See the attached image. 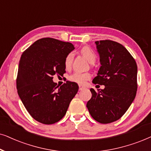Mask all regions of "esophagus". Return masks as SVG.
Returning <instances> with one entry per match:
<instances>
[{"instance_id": "obj_1", "label": "esophagus", "mask_w": 151, "mask_h": 151, "mask_svg": "<svg viewBox=\"0 0 151 151\" xmlns=\"http://www.w3.org/2000/svg\"><path fill=\"white\" fill-rule=\"evenodd\" d=\"M79 90H82L83 89H86V87H85V86H82V85H79Z\"/></svg>"}]
</instances>
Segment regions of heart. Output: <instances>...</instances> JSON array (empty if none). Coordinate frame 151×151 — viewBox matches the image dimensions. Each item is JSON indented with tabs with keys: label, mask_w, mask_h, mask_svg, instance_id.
<instances>
[{
	"label": "heart",
	"mask_w": 151,
	"mask_h": 151,
	"mask_svg": "<svg viewBox=\"0 0 151 151\" xmlns=\"http://www.w3.org/2000/svg\"><path fill=\"white\" fill-rule=\"evenodd\" d=\"M81 54L86 58L90 63H94L96 60V55L94 52L88 47H84L81 50ZM74 54L73 52H69L64 59V65L66 69H69L71 67L72 60H73ZM91 78V74L88 72H74L72 74L69 76V80L72 82L83 85L86 82L90 79Z\"/></svg>",
	"instance_id": "obj_1"
}]
</instances>
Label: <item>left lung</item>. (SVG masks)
<instances>
[{"label":"left lung","instance_id":"1","mask_svg":"<svg viewBox=\"0 0 151 151\" xmlns=\"http://www.w3.org/2000/svg\"><path fill=\"white\" fill-rule=\"evenodd\" d=\"M100 67L94 84L105 86L96 92L87 103L90 115L101 124L119 119L127 111L137 90V65L130 52L122 44L110 40L96 41Z\"/></svg>","mask_w":151,"mask_h":151}]
</instances>
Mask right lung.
Segmentation results:
<instances>
[{
    "label": "right lung",
    "instance_id": "obj_1",
    "mask_svg": "<svg viewBox=\"0 0 151 151\" xmlns=\"http://www.w3.org/2000/svg\"><path fill=\"white\" fill-rule=\"evenodd\" d=\"M74 49L69 42L52 38L37 40L22 54L17 78L20 99L30 115L37 122L52 124L65 116L79 86L66 81L61 86L52 76L65 72L64 59Z\"/></svg>",
    "mask_w": 151,
    "mask_h": 151
}]
</instances>
